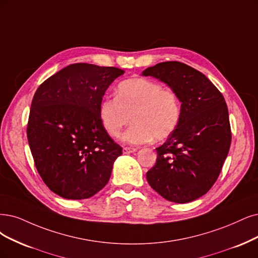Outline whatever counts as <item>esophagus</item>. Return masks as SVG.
<instances>
[{"mask_svg":"<svg viewBox=\"0 0 258 258\" xmlns=\"http://www.w3.org/2000/svg\"><path fill=\"white\" fill-rule=\"evenodd\" d=\"M135 152H137L136 148H128V147L123 148V154H131V153H135Z\"/></svg>","mask_w":258,"mask_h":258,"instance_id":"obj_1","label":"esophagus"}]
</instances>
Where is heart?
Listing matches in <instances>:
<instances>
[{"instance_id": "heart-1", "label": "heart", "mask_w": 258, "mask_h": 258, "mask_svg": "<svg viewBox=\"0 0 258 258\" xmlns=\"http://www.w3.org/2000/svg\"><path fill=\"white\" fill-rule=\"evenodd\" d=\"M103 128L111 137H118L130 122L133 125L123 134L128 145H141L152 139L164 140L177 127L182 116V103L177 93L148 79L121 82L116 98L102 100L99 107Z\"/></svg>"}]
</instances>
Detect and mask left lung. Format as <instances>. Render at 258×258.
Masks as SVG:
<instances>
[{
    "instance_id": "8db88e82",
    "label": "left lung",
    "mask_w": 258,
    "mask_h": 258,
    "mask_svg": "<svg viewBox=\"0 0 258 258\" xmlns=\"http://www.w3.org/2000/svg\"><path fill=\"white\" fill-rule=\"evenodd\" d=\"M142 74L166 83L182 102L178 125L156 148L148 183L168 201H195L214 186L231 147L225 100L203 73L183 62H159Z\"/></svg>"
}]
</instances>
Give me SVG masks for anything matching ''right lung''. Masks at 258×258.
<instances>
[{
    "label": "right lung",
    "instance_id": "add662e5",
    "mask_svg": "<svg viewBox=\"0 0 258 258\" xmlns=\"http://www.w3.org/2000/svg\"><path fill=\"white\" fill-rule=\"evenodd\" d=\"M124 71L91 63L67 66L35 92L26 134L38 173L69 200L88 199L108 183L122 148L102 126L99 107Z\"/></svg>",
    "mask_w": 258,
    "mask_h": 258
}]
</instances>
